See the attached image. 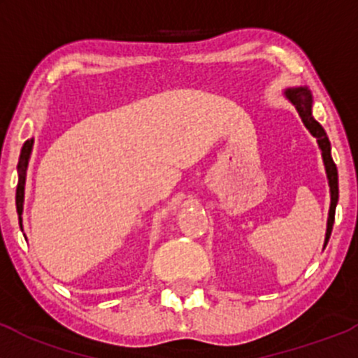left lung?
Listing matches in <instances>:
<instances>
[{"mask_svg": "<svg viewBox=\"0 0 358 358\" xmlns=\"http://www.w3.org/2000/svg\"><path fill=\"white\" fill-rule=\"evenodd\" d=\"M286 96L289 99V102L296 107L299 117H301L303 124L306 126L310 133L317 138V143H319L320 150H322V159L324 166H326L327 180H329V189H331V208H329V218H327V232H326V243L329 241L331 232H333V223H334V213H336V204H338V169H336V164L331 157V142L327 138L326 131H324L322 126L313 119L312 115V93H310L308 88H287Z\"/></svg>", "mask_w": 358, "mask_h": 358, "instance_id": "left-lung-1", "label": "left lung"}]
</instances>
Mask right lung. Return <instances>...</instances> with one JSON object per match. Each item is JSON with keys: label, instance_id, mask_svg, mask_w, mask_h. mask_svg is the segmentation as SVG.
Returning a JSON list of instances; mask_svg holds the SVG:
<instances>
[{"label": "right lung", "instance_id": "1", "mask_svg": "<svg viewBox=\"0 0 358 358\" xmlns=\"http://www.w3.org/2000/svg\"><path fill=\"white\" fill-rule=\"evenodd\" d=\"M32 143L34 140H27L24 143L22 150H20V159L17 169H19V183H17V194H15V204H17V213H19V223L20 229H22V209H24V187H25V171H27L29 157H31Z\"/></svg>", "mask_w": 358, "mask_h": 358}]
</instances>
